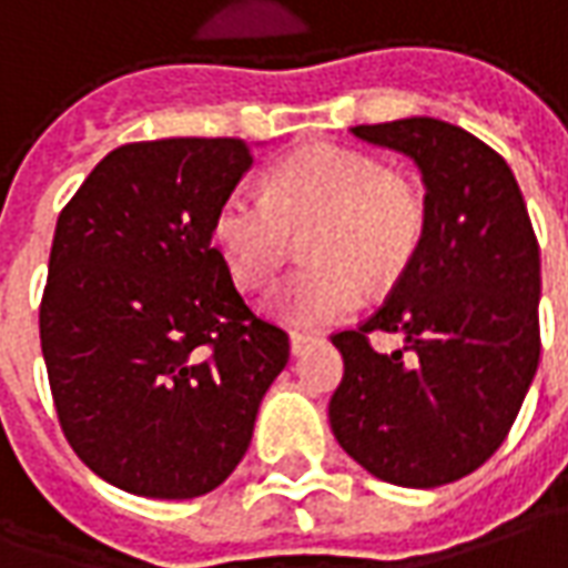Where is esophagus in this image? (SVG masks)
<instances>
[{"label": "esophagus", "instance_id": "esophagus-1", "mask_svg": "<svg viewBox=\"0 0 568 568\" xmlns=\"http://www.w3.org/2000/svg\"><path fill=\"white\" fill-rule=\"evenodd\" d=\"M314 345H320V338H316V335H301V333L288 335V348H292V354H295V357H298V354H304L307 348H314Z\"/></svg>", "mask_w": 568, "mask_h": 568}]
</instances>
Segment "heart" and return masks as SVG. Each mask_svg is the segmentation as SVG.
<instances>
[{"instance_id": "b5f03b06", "label": "heart", "mask_w": 568, "mask_h": 568, "mask_svg": "<svg viewBox=\"0 0 568 568\" xmlns=\"http://www.w3.org/2000/svg\"><path fill=\"white\" fill-rule=\"evenodd\" d=\"M426 192L379 158L314 145L280 161L267 199L230 192L214 211L211 239L239 288L267 285L304 239L307 267L273 285L264 314L285 326H329L354 314L361 283L388 285L414 264L426 235Z\"/></svg>"}]
</instances>
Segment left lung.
<instances>
[{
	"label": "left lung",
	"instance_id": "left-lung-1",
	"mask_svg": "<svg viewBox=\"0 0 568 568\" xmlns=\"http://www.w3.org/2000/svg\"><path fill=\"white\" fill-rule=\"evenodd\" d=\"M351 133L407 154L426 186V235L388 301L333 335L345 376L329 426L382 481L438 488L504 445L541 357V252L507 161L438 118L364 123ZM405 338L392 355L365 335Z\"/></svg>",
	"mask_w": 568,
	"mask_h": 568
}]
</instances>
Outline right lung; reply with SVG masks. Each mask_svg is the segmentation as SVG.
<instances>
[{
  "label": "right lung",
  "instance_id": "obj_1",
  "mask_svg": "<svg viewBox=\"0 0 568 568\" xmlns=\"http://www.w3.org/2000/svg\"><path fill=\"white\" fill-rule=\"evenodd\" d=\"M248 168L242 139L130 142L58 214L42 357L73 454L121 491L223 485L288 364V335L248 311L211 245Z\"/></svg>",
  "mask_w": 568,
  "mask_h": 568
}]
</instances>
